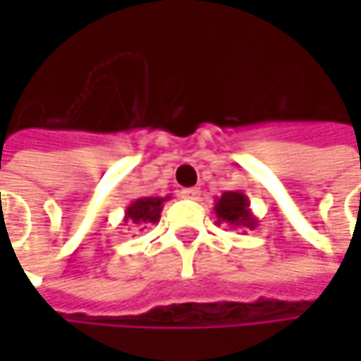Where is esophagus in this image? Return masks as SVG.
<instances>
[{
    "label": "esophagus",
    "instance_id": "esophagus-1",
    "mask_svg": "<svg viewBox=\"0 0 361 361\" xmlns=\"http://www.w3.org/2000/svg\"><path fill=\"white\" fill-rule=\"evenodd\" d=\"M181 198H188V200H196V198H200V190L198 188H183L180 192Z\"/></svg>",
    "mask_w": 361,
    "mask_h": 361
}]
</instances>
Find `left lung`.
I'll return each mask as SVG.
<instances>
[{"mask_svg": "<svg viewBox=\"0 0 361 361\" xmlns=\"http://www.w3.org/2000/svg\"><path fill=\"white\" fill-rule=\"evenodd\" d=\"M213 211L217 215V224H226L234 230H252L257 226V217L252 215L249 196L238 190L224 192L219 198H215Z\"/></svg>", "mask_w": 361, "mask_h": 361, "instance_id": "left-lung-1", "label": "left lung"}]
</instances>
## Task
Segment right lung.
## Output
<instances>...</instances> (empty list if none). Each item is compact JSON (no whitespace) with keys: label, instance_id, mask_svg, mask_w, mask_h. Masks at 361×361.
<instances>
[{"label":"right lung","instance_id":"right-lung-1","mask_svg":"<svg viewBox=\"0 0 361 361\" xmlns=\"http://www.w3.org/2000/svg\"><path fill=\"white\" fill-rule=\"evenodd\" d=\"M169 200V196H142L135 198L127 209L123 224L125 226H144V224H157L161 219L163 204Z\"/></svg>","mask_w":361,"mask_h":361}]
</instances>
